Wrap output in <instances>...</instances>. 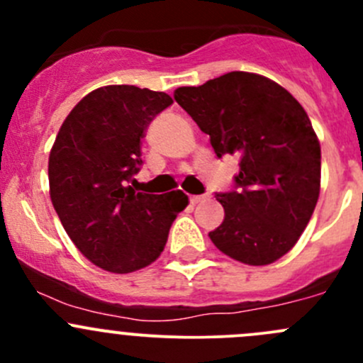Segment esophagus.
Wrapping results in <instances>:
<instances>
[{"mask_svg": "<svg viewBox=\"0 0 363 363\" xmlns=\"http://www.w3.org/2000/svg\"><path fill=\"white\" fill-rule=\"evenodd\" d=\"M208 199V195H193L191 199V203H200V202H205V200Z\"/></svg>", "mask_w": 363, "mask_h": 363, "instance_id": "34e87169", "label": "esophagus"}]
</instances>
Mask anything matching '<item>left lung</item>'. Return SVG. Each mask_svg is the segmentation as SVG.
Listing matches in <instances>:
<instances>
[{"label": "left lung", "instance_id": "left-lung-1", "mask_svg": "<svg viewBox=\"0 0 363 363\" xmlns=\"http://www.w3.org/2000/svg\"><path fill=\"white\" fill-rule=\"evenodd\" d=\"M174 98L211 137L218 158H239L237 189L216 193L225 219L208 233L214 246L247 265L279 259L320 196L321 149L307 112L283 86L250 72L179 87Z\"/></svg>", "mask_w": 363, "mask_h": 363}]
</instances>
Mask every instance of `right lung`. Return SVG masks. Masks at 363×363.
Instances as JSON below:
<instances>
[{
    "label": "right lung",
    "mask_w": 363,
    "mask_h": 363,
    "mask_svg": "<svg viewBox=\"0 0 363 363\" xmlns=\"http://www.w3.org/2000/svg\"><path fill=\"white\" fill-rule=\"evenodd\" d=\"M174 104L137 86L91 91L68 113L49 156L50 200L68 237L91 263L113 274L151 265L188 196L137 193L144 131Z\"/></svg>",
    "instance_id": "right-lung-1"
}]
</instances>
